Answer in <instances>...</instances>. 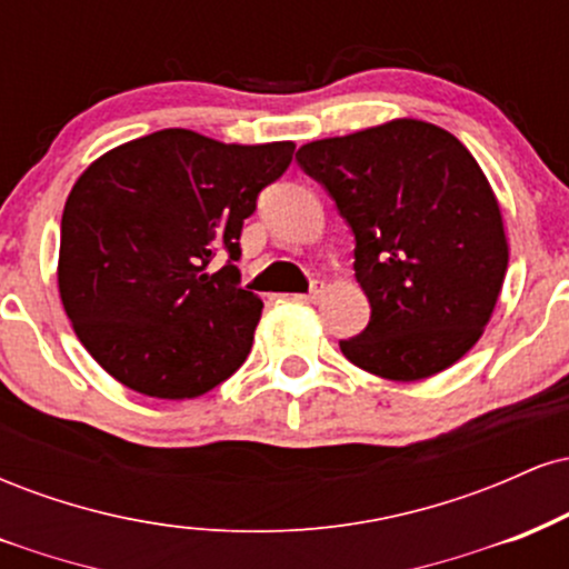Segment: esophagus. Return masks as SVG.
<instances>
[{"label": "esophagus", "mask_w": 569, "mask_h": 569, "mask_svg": "<svg viewBox=\"0 0 569 569\" xmlns=\"http://www.w3.org/2000/svg\"><path fill=\"white\" fill-rule=\"evenodd\" d=\"M321 297H323V291L321 289H312L310 293H299V302H307V305H316V302H321Z\"/></svg>", "instance_id": "obj_1"}]
</instances>
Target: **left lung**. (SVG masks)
Here are the masks:
<instances>
[{
  "label": "left lung",
  "mask_w": 569,
  "mask_h": 569,
  "mask_svg": "<svg viewBox=\"0 0 569 569\" xmlns=\"http://www.w3.org/2000/svg\"><path fill=\"white\" fill-rule=\"evenodd\" d=\"M299 166L356 234V280L371 321L342 339L369 375L415 382L460 361L485 335L508 270L500 202L449 130L398 117L299 147Z\"/></svg>",
  "instance_id": "8db88e82"
}]
</instances>
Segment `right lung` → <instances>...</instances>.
Instances as JSON below:
<instances>
[{
	"instance_id": "right-lung-1",
	"label": "right lung",
	"mask_w": 569,
	"mask_h": 569,
	"mask_svg": "<svg viewBox=\"0 0 569 569\" xmlns=\"http://www.w3.org/2000/svg\"><path fill=\"white\" fill-rule=\"evenodd\" d=\"M293 141L224 143L184 128L90 162L61 219L58 293L98 367L141 396L198 398L251 352L262 299L240 289L243 219ZM219 250L231 262L207 264Z\"/></svg>"
}]
</instances>
